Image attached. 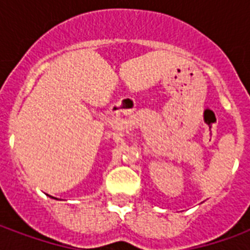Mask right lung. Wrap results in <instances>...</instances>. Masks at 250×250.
I'll list each match as a JSON object with an SVG mask.
<instances>
[{
	"instance_id": "add662e5",
	"label": "right lung",
	"mask_w": 250,
	"mask_h": 250,
	"mask_svg": "<svg viewBox=\"0 0 250 250\" xmlns=\"http://www.w3.org/2000/svg\"><path fill=\"white\" fill-rule=\"evenodd\" d=\"M53 198H54V197H53Z\"/></svg>"
}]
</instances>
